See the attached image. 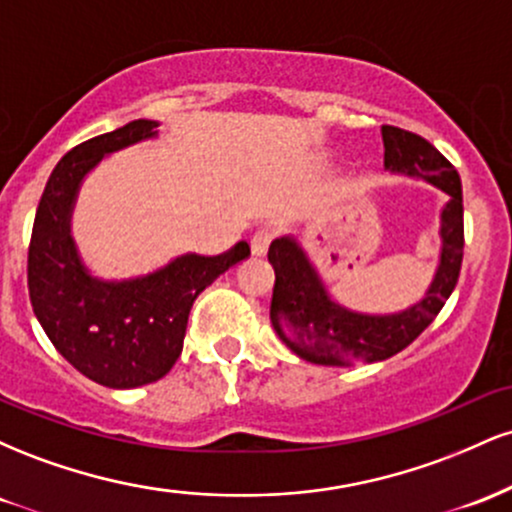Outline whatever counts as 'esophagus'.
<instances>
[{"label": "esophagus", "instance_id": "1", "mask_svg": "<svg viewBox=\"0 0 512 512\" xmlns=\"http://www.w3.org/2000/svg\"><path fill=\"white\" fill-rule=\"evenodd\" d=\"M272 238H274L272 228H260V231L252 233V238H250L252 255H264V252L269 250V243H272Z\"/></svg>", "mask_w": 512, "mask_h": 512}]
</instances>
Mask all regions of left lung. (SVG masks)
<instances>
[{"mask_svg":"<svg viewBox=\"0 0 512 512\" xmlns=\"http://www.w3.org/2000/svg\"><path fill=\"white\" fill-rule=\"evenodd\" d=\"M385 168L440 187L448 204L440 211V262L426 296L407 310L368 315L334 303L320 274L296 238L269 245L276 281L269 317L279 339L303 361L317 366H354L399 354L436 320L457 284L464 250L462 182L457 170L433 144L399 127H383Z\"/></svg>","mask_w":512,"mask_h":512,"instance_id":"left-lung-1","label":"left lung"}]
</instances>
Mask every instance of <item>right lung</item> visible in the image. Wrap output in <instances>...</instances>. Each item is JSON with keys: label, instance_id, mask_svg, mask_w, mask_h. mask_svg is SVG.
Masks as SVG:
<instances>
[{"label": "right lung", "instance_id": "1", "mask_svg": "<svg viewBox=\"0 0 512 512\" xmlns=\"http://www.w3.org/2000/svg\"><path fill=\"white\" fill-rule=\"evenodd\" d=\"M156 120H134L74 146L52 170L28 245L33 313L55 349L93 383L129 390L161 380L178 361L192 303L250 255L245 240L216 257H175L137 279L91 276L72 238V211L88 170L113 151L156 137Z\"/></svg>", "mask_w": 512, "mask_h": 512}]
</instances>
